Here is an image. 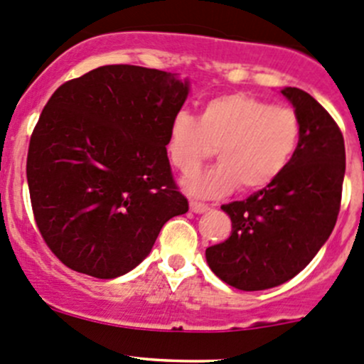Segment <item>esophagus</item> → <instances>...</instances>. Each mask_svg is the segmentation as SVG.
<instances>
[{
	"instance_id": "esophagus-1",
	"label": "esophagus",
	"mask_w": 364,
	"mask_h": 364,
	"mask_svg": "<svg viewBox=\"0 0 364 364\" xmlns=\"http://www.w3.org/2000/svg\"><path fill=\"white\" fill-rule=\"evenodd\" d=\"M190 210H191V213H195V214H202V213H205V210H209V205H207V203H202V202L191 200L190 202Z\"/></svg>"
}]
</instances>
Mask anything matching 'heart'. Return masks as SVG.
I'll return each mask as SVG.
<instances>
[{
	"label": "heart",
	"instance_id": "b5f03b06",
	"mask_svg": "<svg viewBox=\"0 0 364 364\" xmlns=\"http://www.w3.org/2000/svg\"><path fill=\"white\" fill-rule=\"evenodd\" d=\"M301 117L292 107L271 105L247 93L218 97L195 119L181 110L171 119L166 151L183 176L213 157L218 166L186 183L198 197H221L269 186L287 171L301 141Z\"/></svg>",
	"mask_w": 364,
	"mask_h": 364
}]
</instances>
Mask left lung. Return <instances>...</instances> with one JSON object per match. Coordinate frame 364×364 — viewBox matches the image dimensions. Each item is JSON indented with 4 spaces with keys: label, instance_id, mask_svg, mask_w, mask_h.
<instances>
[{
    "label": "left lung",
    "instance_id": "left-lung-1",
    "mask_svg": "<svg viewBox=\"0 0 364 364\" xmlns=\"http://www.w3.org/2000/svg\"><path fill=\"white\" fill-rule=\"evenodd\" d=\"M301 117V141L274 183L221 205L231 219L228 240L205 250L215 277L245 292L289 282L309 264L337 223L346 146L333 117L306 91L285 87Z\"/></svg>",
    "mask_w": 364,
    "mask_h": 364
}]
</instances>
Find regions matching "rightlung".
Here are the masks:
<instances>
[{"label": "right lung", "instance_id": "add662e5", "mask_svg": "<svg viewBox=\"0 0 364 364\" xmlns=\"http://www.w3.org/2000/svg\"><path fill=\"white\" fill-rule=\"evenodd\" d=\"M186 97L188 82L171 72L103 65L48 100L31 134L27 183L39 233L67 267L126 274L188 210L166 151Z\"/></svg>", "mask_w": 364, "mask_h": 364}]
</instances>
